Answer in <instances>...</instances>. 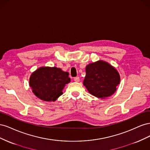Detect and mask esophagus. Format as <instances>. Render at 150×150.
Listing matches in <instances>:
<instances>
[{
  "label": "esophagus",
  "instance_id": "esophagus-1",
  "mask_svg": "<svg viewBox=\"0 0 150 150\" xmlns=\"http://www.w3.org/2000/svg\"><path fill=\"white\" fill-rule=\"evenodd\" d=\"M74 80V81H76V82H79V81H80V79L79 77H75Z\"/></svg>",
  "mask_w": 150,
  "mask_h": 150
}]
</instances>
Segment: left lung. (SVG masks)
Masks as SVG:
<instances>
[{
  "label": "left lung",
  "mask_w": 150,
  "mask_h": 150,
  "mask_svg": "<svg viewBox=\"0 0 150 150\" xmlns=\"http://www.w3.org/2000/svg\"><path fill=\"white\" fill-rule=\"evenodd\" d=\"M83 84L88 91L97 98H104L114 93L120 84V74L116 69L102 61L89 64L86 67Z\"/></svg>",
  "instance_id": "8db88e82"
}]
</instances>
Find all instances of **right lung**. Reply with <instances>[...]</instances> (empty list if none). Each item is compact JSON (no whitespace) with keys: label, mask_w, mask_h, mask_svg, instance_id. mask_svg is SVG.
Returning <instances> with one entry per match:
<instances>
[{"label":"right lung","mask_w":150,"mask_h":150,"mask_svg":"<svg viewBox=\"0 0 150 150\" xmlns=\"http://www.w3.org/2000/svg\"><path fill=\"white\" fill-rule=\"evenodd\" d=\"M71 79L67 72L56 67H42L32 74L29 85L36 96L45 101H54Z\"/></svg>","instance_id":"1"}]
</instances>
